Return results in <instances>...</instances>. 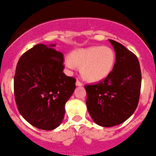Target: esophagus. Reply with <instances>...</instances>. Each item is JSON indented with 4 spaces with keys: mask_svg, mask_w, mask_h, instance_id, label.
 Wrapping results in <instances>:
<instances>
[{
    "mask_svg": "<svg viewBox=\"0 0 156 156\" xmlns=\"http://www.w3.org/2000/svg\"><path fill=\"white\" fill-rule=\"evenodd\" d=\"M75 85H76L77 86H81V85H82V83H81V81H76V83H75Z\"/></svg>",
    "mask_w": 156,
    "mask_h": 156,
    "instance_id": "34e87169",
    "label": "esophagus"
}]
</instances>
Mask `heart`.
Returning <instances> with one entry per match:
<instances>
[{
	"mask_svg": "<svg viewBox=\"0 0 156 156\" xmlns=\"http://www.w3.org/2000/svg\"><path fill=\"white\" fill-rule=\"evenodd\" d=\"M115 61V53L110 47L95 46L73 50L69 58L65 59L64 64L69 69L77 66L85 81L97 83L110 75Z\"/></svg>",
	"mask_w": 156,
	"mask_h": 156,
	"instance_id": "1",
	"label": "heart"
}]
</instances>
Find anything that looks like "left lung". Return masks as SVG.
Returning a JSON list of instances; mask_svg holds the SVG:
<instances>
[{
    "mask_svg": "<svg viewBox=\"0 0 156 156\" xmlns=\"http://www.w3.org/2000/svg\"><path fill=\"white\" fill-rule=\"evenodd\" d=\"M109 41L116 53L113 71L99 83L85 86L88 113L96 124L104 127L119 125L134 113L141 85L137 57L120 43Z\"/></svg>",
    "mask_w": 156,
    "mask_h": 156,
    "instance_id": "1",
    "label": "left lung"
}]
</instances>
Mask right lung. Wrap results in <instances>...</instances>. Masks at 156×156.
Listing matches in <instances>:
<instances>
[{
  "label": "right lung",
  "mask_w": 156,
  "mask_h": 156,
  "mask_svg": "<svg viewBox=\"0 0 156 156\" xmlns=\"http://www.w3.org/2000/svg\"><path fill=\"white\" fill-rule=\"evenodd\" d=\"M54 47L37 44L26 51L17 64L14 78L19 113L31 125L45 130L61 125L76 81L63 73L64 56Z\"/></svg>",
  "instance_id": "obj_1"
}]
</instances>
